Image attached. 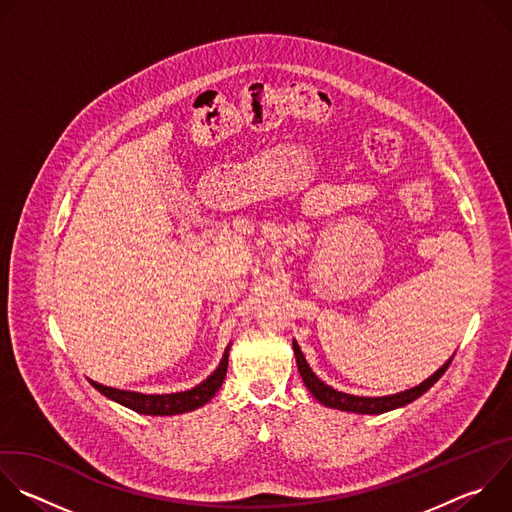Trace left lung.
<instances>
[{"label":"left lung","mask_w":512,"mask_h":512,"mask_svg":"<svg viewBox=\"0 0 512 512\" xmlns=\"http://www.w3.org/2000/svg\"><path fill=\"white\" fill-rule=\"evenodd\" d=\"M294 354H296V362H298V371L300 377L304 381V385L308 387V391L326 407L330 409H340V411H348V413H362V415H379V413H387L399 407H405L407 403L419 399L425 391H429L433 387V383H437L442 379V375L448 371L450 362L454 358V354L437 369L431 377H427L423 383H419L417 387H411L407 391L395 393V395H385V397H358V395H348L342 391H336L334 387L326 385L324 381H320L316 377V373L310 369V364L304 356V352L300 350V344L294 340Z\"/></svg>","instance_id":"obj_1"}]
</instances>
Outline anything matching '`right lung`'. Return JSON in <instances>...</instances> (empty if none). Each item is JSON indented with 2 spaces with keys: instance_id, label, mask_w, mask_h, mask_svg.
<instances>
[{
  "instance_id": "1",
  "label": "right lung",
  "mask_w": 512,
  "mask_h": 512,
  "mask_svg": "<svg viewBox=\"0 0 512 512\" xmlns=\"http://www.w3.org/2000/svg\"><path fill=\"white\" fill-rule=\"evenodd\" d=\"M229 350L231 344L227 346L221 364H218L216 371L206 377L200 385L188 389V391H180V393H168V395H145V393H137V391H123V389H113V387H105L97 381H91V385L105 395L107 399L135 411L141 415H178V413H188L194 411L202 405H206L216 391L221 389L225 377H227V367H229Z\"/></svg>"
}]
</instances>
